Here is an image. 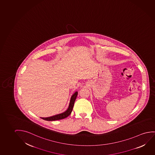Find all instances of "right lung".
Segmentation results:
<instances>
[{"label": "right lung", "mask_w": 155, "mask_h": 155, "mask_svg": "<svg viewBox=\"0 0 155 155\" xmlns=\"http://www.w3.org/2000/svg\"><path fill=\"white\" fill-rule=\"evenodd\" d=\"M77 94H78L77 92H75L73 95L72 96L70 101L69 108H68L67 111H65V112H63L62 114H61L53 116L52 117H47V118L41 117V118L44 119V120H47V121H54V120H57L64 119V118L68 117L71 113L72 110V109H73V107L74 106V101L76 100Z\"/></svg>", "instance_id": "add662e5"}]
</instances>
